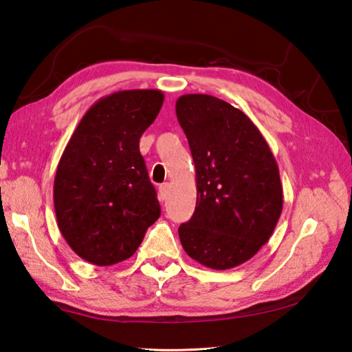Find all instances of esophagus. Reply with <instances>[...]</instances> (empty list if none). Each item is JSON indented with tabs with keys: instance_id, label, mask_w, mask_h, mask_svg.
<instances>
[{
	"instance_id": "1",
	"label": "esophagus",
	"mask_w": 352,
	"mask_h": 352,
	"mask_svg": "<svg viewBox=\"0 0 352 352\" xmlns=\"http://www.w3.org/2000/svg\"><path fill=\"white\" fill-rule=\"evenodd\" d=\"M169 190H170V184L169 183H163L162 186H160L158 192H160V199L162 200H166L169 197Z\"/></svg>"
}]
</instances>
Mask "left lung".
<instances>
[{"mask_svg": "<svg viewBox=\"0 0 352 352\" xmlns=\"http://www.w3.org/2000/svg\"><path fill=\"white\" fill-rule=\"evenodd\" d=\"M195 164L197 204L180 225L182 245L214 270L252 259L283 211V184L269 144L245 113L210 94L175 104Z\"/></svg>", "mask_w": 352, "mask_h": 352, "instance_id": "obj_1", "label": "left lung"}]
</instances>
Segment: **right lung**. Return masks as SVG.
<instances>
[{
  "mask_svg": "<svg viewBox=\"0 0 352 352\" xmlns=\"http://www.w3.org/2000/svg\"><path fill=\"white\" fill-rule=\"evenodd\" d=\"M160 90H124L90 107L58 162L57 225L65 241L94 265L126 261L162 214L140 138L162 110Z\"/></svg>",
  "mask_w": 352,
  "mask_h": 352,
  "instance_id": "obj_1",
  "label": "right lung"
}]
</instances>
